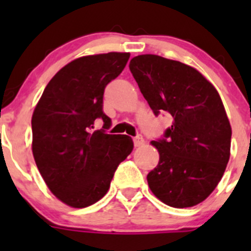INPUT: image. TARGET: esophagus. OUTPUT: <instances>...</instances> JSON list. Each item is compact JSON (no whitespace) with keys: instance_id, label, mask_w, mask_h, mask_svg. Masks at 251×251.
<instances>
[{"instance_id":"obj_1","label":"esophagus","mask_w":251,"mask_h":251,"mask_svg":"<svg viewBox=\"0 0 251 251\" xmlns=\"http://www.w3.org/2000/svg\"><path fill=\"white\" fill-rule=\"evenodd\" d=\"M133 144H135V147H141V146H143V144H144L143 137H142L141 135L136 136V137L133 138Z\"/></svg>"}]
</instances>
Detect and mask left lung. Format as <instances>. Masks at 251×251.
Returning <instances> with one entry per match:
<instances>
[{
	"instance_id": "left-lung-1",
	"label": "left lung",
	"mask_w": 251,
	"mask_h": 251,
	"mask_svg": "<svg viewBox=\"0 0 251 251\" xmlns=\"http://www.w3.org/2000/svg\"><path fill=\"white\" fill-rule=\"evenodd\" d=\"M128 67L153 113L173 118L163 138L151 141L160 158L149 188L169 206L201 203L229 160L232 130L219 92L197 69L160 55H137Z\"/></svg>"
}]
</instances>
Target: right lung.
Here are the masks:
<instances>
[{
    "label": "right lung",
    "mask_w": 251,
    "mask_h": 251,
    "mask_svg": "<svg viewBox=\"0 0 251 251\" xmlns=\"http://www.w3.org/2000/svg\"><path fill=\"white\" fill-rule=\"evenodd\" d=\"M130 53L77 58L45 88L31 119L32 154L48 188L63 203L86 207L107 194L119 164L132 151L126 135H109L104 88L125 68ZM103 121L100 130L94 128Z\"/></svg>",
    "instance_id": "1"
}]
</instances>
